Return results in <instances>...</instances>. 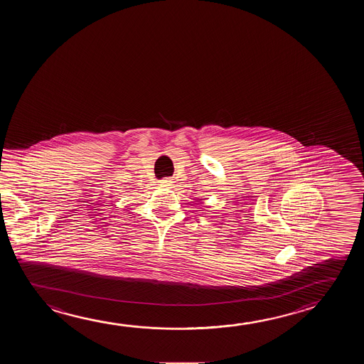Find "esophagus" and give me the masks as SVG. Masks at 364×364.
<instances>
[{
	"instance_id": "1",
	"label": "esophagus",
	"mask_w": 364,
	"mask_h": 364,
	"mask_svg": "<svg viewBox=\"0 0 364 364\" xmlns=\"http://www.w3.org/2000/svg\"><path fill=\"white\" fill-rule=\"evenodd\" d=\"M161 184L165 185V186H168V185L173 184V181H171V180L168 179V178H166V179L161 180Z\"/></svg>"
}]
</instances>
